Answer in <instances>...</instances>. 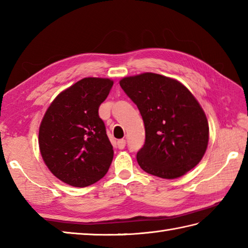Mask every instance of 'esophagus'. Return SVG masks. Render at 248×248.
I'll return each instance as SVG.
<instances>
[{"label":"esophagus","mask_w":248,"mask_h":248,"mask_svg":"<svg viewBox=\"0 0 248 248\" xmlns=\"http://www.w3.org/2000/svg\"><path fill=\"white\" fill-rule=\"evenodd\" d=\"M124 146H125V140L121 139V140H117V147L119 149H124Z\"/></svg>","instance_id":"34e87169"}]
</instances>
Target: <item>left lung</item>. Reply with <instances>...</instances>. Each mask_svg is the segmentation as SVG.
<instances>
[{
  "mask_svg": "<svg viewBox=\"0 0 248 248\" xmlns=\"http://www.w3.org/2000/svg\"><path fill=\"white\" fill-rule=\"evenodd\" d=\"M119 84L145 124V145L136 155L141 170L163 179L193 170L209 143L207 116L193 93L176 78L152 72L123 78Z\"/></svg>",
  "mask_w": 248,
  "mask_h": 248,
  "instance_id": "obj_1",
  "label": "left lung"
}]
</instances>
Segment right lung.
I'll return each mask as SVG.
<instances>
[{
	"mask_svg": "<svg viewBox=\"0 0 248 248\" xmlns=\"http://www.w3.org/2000/svg\"><path fill=\"white\" fill-rule=\"evenodd\" d=\"M108 78H84L61 92L39 125L40 155L64 183L85 187L108 172L113 146L98 109L113 86Z\"/></svg>",
	"mask_w": 248,
	"mask_h": 248,
	"instance_id": "right-lung-1",
	"label": "right lung"
}]
</instances>
